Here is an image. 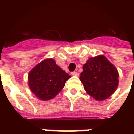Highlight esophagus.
I'll return each mask as SVG.
<instances>
[{
    "instance_id": "esophagus-1",
    "label": "esophagus",
    "mask_w": 134,
    "mask_h": 134,
    "mask_svg": "<svg viewBox=\"0 0 134 134\" xmlns=\"http://www.w3.org/2000/svg\"><path fill=\"white\" fill-rule=\"evenodd\" d=\"M71 74L72 76H79V73H78L77 71H73V72H71Z\"/></svg>"
}]
</instances>
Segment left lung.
Masks as SVG:
<instances>
[{
	"label": "left lung",
	"instance_id": "left-lung-1",
	"mask_svg": "<svg viewBox=\"0 0 134 134\" xmlns=\"http://www.w3.org/2000/svg\"><path fill=\"white\" fill-rule=\"evenodd\" d=\"M119 74L104 55L90 58L83 67L80 80L86 92L96 100L108 99L118 86Z\"/></svg>",
	"mask_w": 134,
	"mask_h": 134
}]
</instances>
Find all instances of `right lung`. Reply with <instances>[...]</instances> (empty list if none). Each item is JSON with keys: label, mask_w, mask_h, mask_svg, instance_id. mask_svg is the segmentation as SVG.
<instances>
[{"label": "right lung", "mask_w": 134, "mask_h": 134, "mask_svg": "<svg viewBox=\"0 0 134 134\" xmlns=\"http://www.w3.org/2000/svg\"><path fill=\"white\" fill-rule=\"evenodd\" d=\"M71 77L52 58L45 59L28 74V86L39 99L47 101L55 97Z\"/></svg>", "instance_id": "right-lung-1"}]
</instances>
